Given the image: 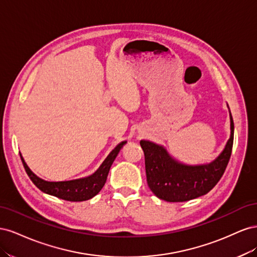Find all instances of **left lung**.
<instances>
[{"instance_id":"left-lung-1","label":"left lung","mask_w":257,"mask_h":257,"mask_svg":"<svg viewBox=\"0 0 257 257\" xmlns=\"http://www.w3.org/2000/svg\"><path fill=\"white\" fill-rule=\"evenodd\" d=\"M230 130V138L220 157L210 164L201 166L179 164L169 158L163 147L142 141L147 182L154 195L169 203H181L203 196L211 191L222 178L231 155L234 143L231 114Z\"/></svg>"}]
</instances>
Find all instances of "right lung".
Masks as SVG:
<instances>
[{"label":"right lung","instance_id":"obj_1","mask_svg":"<svg viewBox=\"0 0 257 257\" xmlns=\"http://www.w3.org/2000/svg\"><path fill=\"white\" fill-rule=\"evenodd\" d=\"M125 144L126 142H123L116 146L110 152V154L108 155L107 159L103 162V164L100 165V167L92 176L88 178L78 179V180L46 181L31 172L30 168L26 164V162L23 161L22 157L21 161L29 178L44 193H47L49 195H53L58 198L68 201H83L94 197L103 189L112 163L116 158V155L120 152L121 148Z\"/></svg>","mask_w":257,"mask_h":257}]
</instances>
